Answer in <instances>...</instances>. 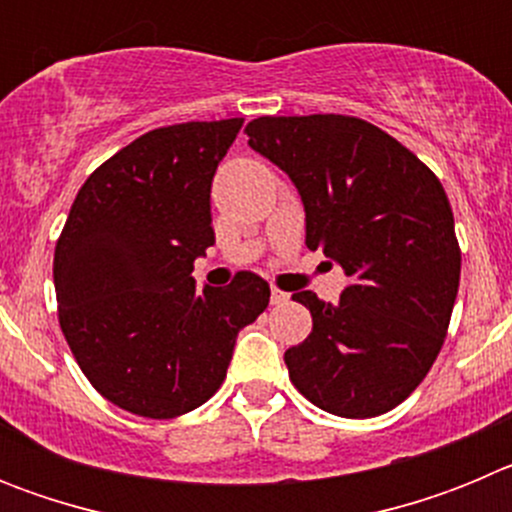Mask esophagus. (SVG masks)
Masks as SVG:
<instances>
[{
  "instance_id": "esophagus-1",
  "label": "esophagus",
  "mask_w": 512,
  "mask_h": 512,
  "mask_svg": "<svg viewBox=\"0 0 512 512\" xmlns=\"http://www.w3.org/2000/svg\"><path fill=\"white\" fill-rule=\"evenodd\" d=\"M289 302V295L287 292H282V289H271V305L274 307H282Z\"/></svg>"
}]
</instances>
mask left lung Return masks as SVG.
Instances as JSON below:
<instances>
[{
  "label": "left lung",
  "instance_id": "left-lung-1",
  "mask_svg": "<svg viewBox=\"0 0 512 512\" xmlns=\"http://www.w3.org/2000/svg\"><path fill=\"white\" fill-rule=\"evenodd\" d=\"M246 133L297 187L307 248L348 277L338 302L292 295L310 310L312 333L284 351L289 379L341 418L397 408L436 361L459 292L461 253L441 182L359 117H259Z\"/></svg>",
  "mask_w": 512,
  "mask_h": 512
}]
</instances>
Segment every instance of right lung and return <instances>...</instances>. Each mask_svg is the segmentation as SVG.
Returning <instances> with one entry per match:
<instances>
[{
    "instance_id": "add662e5",
    "label": "right lung",
    "mask_w": 512,
    "mask_h": 512,
    "mask_svg": "<svg viewBox=\"0 0 512 512\" xmlns=\"http://www.w3.org/2000/svg\"><path fill=\"white\" fill-rule=\"evenodd\" d=\"M243 117L182 122L104 161L71 205L56 243L58 320L102 397L143 418L200 408L223 384L235 338L269 305L241 271L197 289L194 259L215 243L210 189Z\"/></svg>"
}]
</instances>
